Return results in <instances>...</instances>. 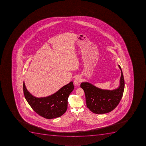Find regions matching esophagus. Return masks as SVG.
Returning <instances> with one entry per match:
<instances>
[{
  "mask_svg": "<svg viewBox=\"0 0 146 146\" xmlns=\"http://www.w3.org/2000/svg\"><path fill=\"white\" fill-rule=\"evenodd\" d=\"M81 81H82V80H81V78L80 77V76H77L74 80L75 86H78L81 83Z\"/></svg>",
  "mask_w": 146,
  "mask_h": 146,
  "instance_id": "obj_1",
  "label": "esophagus"
}]
</instances>
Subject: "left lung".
<instances>
[{"label": "left lung", "instance_id": "obj_1", "mask_svg": "<svg viewBox=\"0 0 146 146\" xmlns=\"http://www.w3.org/2000/svg\"><path fill=\"white\" fill-rule=\"evenodd\" d=\"M119 87L112 90H104L96 87L88 82H82L80 87L86 96V106L91 111L95 114L109 113L115 109L123 97L124 89V80L121 68Z\"/></svg>", "mask_w": 146, "mask_h": 146}]
</instances>
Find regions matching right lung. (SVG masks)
Listing matches in <instances>:
<instances>
[{
  "label": "right lung",
  "mask_w": 146,
  "mask_h": 146,
  "mask_svg": "<svg viewBox=\"0 0 146 146\" xmlns=\"http://www.w3.org/2000/svg\"><path fill=\"white\" fill-rule=\"evenodd\" d=\"M74 89L73 82L65 85L51 95L44 98H36L31 94L23 83L25 98L36 113L46 119L60 117L68 109L69 96Z\"/></svg>",
  "instance_id": "obj_1"
}]
</instances>
